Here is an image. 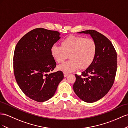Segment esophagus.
<instances>
[{"label":"esophagus","mask_w":128,"mask_h":128,"mask_svg":"<svg viewBox=\"0 0 128 128\" xmlns=\"http://www.w3.org/2000/svg\"><path fill=\"white\" fill-rule=\"evenodd\" d=\"M69 74H68V73L66 72H64V76H65V77H66V76L68 75Z\"/></svg>","instance_id":"34e87169"}]
</instances>
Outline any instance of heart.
<instances>
[{
    "label": "heart",
    "instance_id": "b5f03b06",
    "mask_svg": "<svg viewBox=\"0 0 128 128\" xmlns=\"http://www.w3.org/2000/svg\"><path fill=\"white\" fill-rule=\"evenodd\" d=\"M62 46L54 45L51 48L52 57L58 63L63 62L70 54V60L58 66L65 72H72L80 68H86L92 64L96 55V46L90 38L69 36L62 41Z\"/></svg>",
    "mask_w": 128,
    "mask_h": 128
}]
</instances>
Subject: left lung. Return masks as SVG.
Listing matches in <instances>:
<instances>
[{
    "label": "left lung",
    "instance_id": "left-lung-1",
    "mask_svg": "<svg viewBox=\"0 0 128 128\" xmlns=\"http://www.w3.org/2000/svg\"><path fill=\"white\" fill-rule=\"evenodd\" d=\"M90 35L96 46L94 60L81 75L76 74L73 86L80 99L92 103L101 99L110 90L117 70V54L112 42L105 36L94 30L78 32Z\"/></svg>",
    "mask_w": 128,
    "mask_h": 128
}]
</instances>
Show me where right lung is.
Masks as SVG:
<instances>
[{
  "instance_id": "obj_1",
  "label": "right lung",
  "mask_w": 128,
  "mask_h": 128,
  "mask_svg": "<svg viewBox=\"0 0 128 128\" xmlns=\"http://www.w3.org/2000/svg\"><path fill=\"white\" fill-rule=\"evenodd\" d=\"M60 38L58 32L38 28L24 35L14 50L13 68L18 85L34 101H46L64 78L61 71L48 74L56 66L51 48Z\"/></svg>"
}]
</instances>
